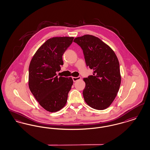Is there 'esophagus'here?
Returning a JSON list of instances; mask_svg holds the SVG:
<instances>
[{
    "mask_svg": "<svg viewBox=\"0 0 150 150\" xmlns=\"http://www.w3.org/2000/svg\"><path fill=\"white\" fill-rule=\"evenodd\" d=\"M80 79H81V77H80V76H78V77H73V78H72V80H73L74 82H75V81H76L77 80H80Z\"/></svg>",
    "mask_w": 150,
    "mask_h": 150,
    "instance_id": "34e87169",
    "label": "esophagus"
}]
</instances>
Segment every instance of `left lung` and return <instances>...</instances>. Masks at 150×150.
I'll list each match as a JSON object with an SVG mask.
<instances>
[{"label": "left lung", "instance_id": "8db88e82", "mask_svg": "<svg viewBox=\"0 0 150 150\" xmlns=\"http://www.w3.org/2000/svg\"><path fill=\"white\" fill-rule=\"evenodd\" d=\"M74 42L80 46L86 66L93 70V75L83 79L85 102L94 109L105 110L114 100L121 84L117 57L114 50L96 36L77 37Z\"/></svg>", "mask_w": 150, "mask_h": 150}]
</instances>
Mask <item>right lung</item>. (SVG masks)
Returning <instances> with one entry per match:
<instances>
[{
  "instance_id": "right-lung-1",
  "label": "right lung",
  "mask_w": 150,
  "mask_h": 150,
  "mask_svg": "<svg viewBox=\"0 0 150 150\" xmlns=\"http://www.w3.org/2000/svg\"><path fill=\"white\" fill-rule=\"evenodd\" d=\"M74 37L49 39L36 52L30 63L29 87L39 105L47 111L57 112L66 104L72 79L58 77L64 64L62 56Z\"/></svg>"
}]
</instances>
